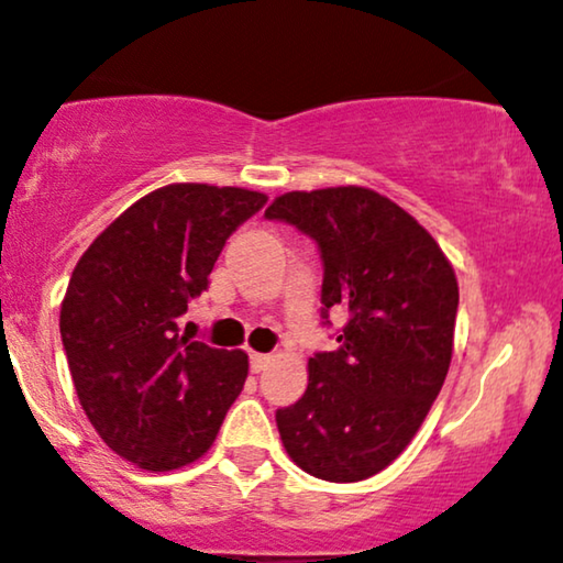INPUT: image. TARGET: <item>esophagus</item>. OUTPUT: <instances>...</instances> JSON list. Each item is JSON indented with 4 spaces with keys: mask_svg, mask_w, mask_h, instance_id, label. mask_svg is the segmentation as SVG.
Segmentation results:
<instances>
[{
    "mask_svg": "<svg viewBox=\"0 0 563 563\" xmlns=\"http://www.w3.org/2000/svg\"><path fill=\"white\" fill-rule=\"evenodd\" d=\"M249 362H252V372H264L269 367V362H273V356H269V354H252V356H249Z\"/></svg>",
    "mask_w": 563,
    "mask_h": 563,
    "instance_id": "obj_1",
    "label": "esophagus"
}]
</instances>
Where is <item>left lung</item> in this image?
<instances>
[{
	"label": "left lung",
	"mask_w": 563,
	"mask_h": 563,
	"mask_svg": "<svg viewBox=\"0 0 563 563\" xmlns=\"http://www.w3.org/2000/svg\"><path fill=\"white\" fill-rule=\"evenodd\" d=\"M322 260V324L346 309L335 351L309 358L307 393L275 411L288 456L328 483H358L401 453L443 388L459 283L409 212L358 186L290 191L264 212Z\"/></svg>",
	"instance_id": "obj_1"
}]
</instances>
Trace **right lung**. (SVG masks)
<instances>
[{"label": "right lung", "instance_id": "add662e5", "mask_svg": "<svg viewBox=\"0 0 563 563\" xmlns=\"http://www.w3.org/2000/svg\"><path fill=\"white\" fill-rule=\"evenodd\" d=\"M246 188L173 183L128 207L73 269L59 335L88 422L118 456L170 472L205 456L249 375L243 351L178 335L235 228Z\"/></svg>", "mask_w": 563, "mask_h": 563}]
</instances>
